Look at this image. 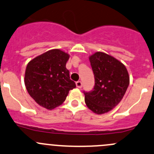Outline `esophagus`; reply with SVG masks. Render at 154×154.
Instances as JSON below:
<instances>
[{"label":"esophagus","instance_id":"34e87169","mask_svg":"<svg viewBox=\"0 0 154 154\" xmlns=\"http://www.w3.org/2000/svg\"><path fill=\"white\" fill-rule=\"evenodd\" d=\"M76 86H77V88H79V89H80V88L82 87V82L81 81L76 82Z\"/></svg>","mask_w":154,"mask_h":154}]
</instances>
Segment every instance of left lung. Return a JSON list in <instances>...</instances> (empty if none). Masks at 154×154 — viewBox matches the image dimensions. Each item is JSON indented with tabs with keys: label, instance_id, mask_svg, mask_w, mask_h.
<instances>
[{
	"label": "left lung",
	"instance_id": "left-lung-1",
	"mask_svg": "<svg viewBox=\"0 0 154 154\" xmlns=\"http://www.w3.org/2000/svg\"><path fill=\"white\" fill-rule=\"evenodd\" d=\"M94 76L93 90L84 92L85 102L96 114L110 111L121 101L129 84L126 66L118 59L103 52L89 57Z\"/></svg>",
	"mask_w": 154,
	"mask_h": 154
}]
</instances>
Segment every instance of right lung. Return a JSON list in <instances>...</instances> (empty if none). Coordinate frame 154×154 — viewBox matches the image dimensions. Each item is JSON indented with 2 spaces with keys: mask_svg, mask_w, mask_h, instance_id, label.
<instances>
[{
  "mask_svg": "<svg viewBox=\"0 0 154 154\" xmlns=\"http://www.w3.org/2000/svg\"><path fill=\"white\" fill-rule=\"evenodd\" d=\"M69 57L68 53L53 49L27 65L24 79L27 91L37 104L47 110L61 105L69 91L76 87L66 68Z\"/></svg>",
  "mask_w": 154,
  "mask_h": 154,
  "instance_id": "add662e5",
  "label": "right lung"
}]
</instances>
